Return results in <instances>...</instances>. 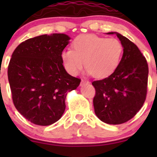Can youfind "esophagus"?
Segmentation results:
<instances>
[{"instance_id":"obj_1","label":"esophagus","mask_w":157,"mask_h":157,"mask_svg":"<svg viewBox=\"0 0 157 157\" xmlns=\"http://www.w3.org/2000/svg\"><path fill=\"white\" fill-rule=\"evenodd\" d=\"M89 82L88 81H86V80H81V83H80V85H83V84H85V83H88Z\"/></svg>"}]
</instances>
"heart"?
I'll list each match as a JSON object with an SVG mask.
<instances>
[{"mask_svg":"<svg viewBox=\"0 0 157 157\" xmlns=\"http://www.w3.org/2000/svg\"><path fill=\"white\" fill-rule=\"evenodd\" d=\"M72 49L61 53L64 67L71 75H77L84 66L93 77H105L118 67L123 47L116 39H107L93 34L79 36L73 41Z\"/></svg>","mask_w":157,"mask_h":157,"instance_id":"heart-1","label":"heart"}]
</instances>
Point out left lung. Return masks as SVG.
<instances>
[{
  "mask_svg": "<svg viewBox=\"0 0 157 157\" xmlns=\"http://www.w3.org/2000/svg\"><path fill=\"white\" fill-rule=\"evenodd\" d=\"M123 55L116 70L106 78L92 83L95 114L102 121L120 124L129 121L143 106L146 99L148 65L137 45L117 32Z\"/></svg>",
  "mask_w": 157,
  "mask_h": 157,
  "instance_id": "obj_1",
  "label": "left lung"
}]
</instances>
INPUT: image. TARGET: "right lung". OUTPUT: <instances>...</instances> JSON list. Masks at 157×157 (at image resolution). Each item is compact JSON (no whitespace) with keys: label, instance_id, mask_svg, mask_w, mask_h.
I'll use <instances>...</instances> for the list:
<instances>
[{"label":"right lung","instance_id":"add662e5","mask_svg":"<svg viewBox=\"0 0 157 157\" xmlns=\"http://www.w3.org/2000/svg\"><path fill=\"white\" fill-rule=\"evenodd\" d=\"M70 39L63 33L42 35L20 43L12 54L7 74L13 104L33 124L58 121L67 93L80 85V79L70 75L61 60Z\"/></svg>","mask_w":157,"mask_h":157}]
</instances>
